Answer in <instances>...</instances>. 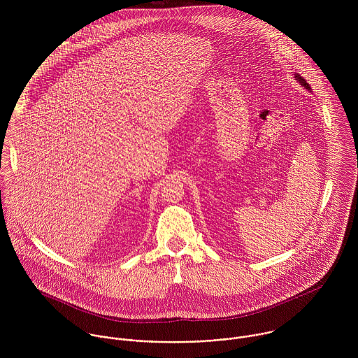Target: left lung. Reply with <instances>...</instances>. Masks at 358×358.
<instances>
[{
	"label": "left lung",
	"instance_id": "1",
	"mask_svg": "<svg viewBox=\"0 0 358 358\" xmlns=\"http://www.w3.org/2000/svg\"><path fill=\"white\" fill-rule=\"evenodd\" d=\"M295 78H296V80H298V81L301 83V85H302V87H305V88H306V90H308V91H311L310 85L307 84L306 80H305L303 77H301V74H295Z\"/></svg>",
	"mask_w": 358,
	"mask_h": 358
}]
</instances>
